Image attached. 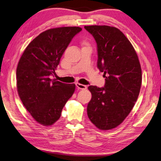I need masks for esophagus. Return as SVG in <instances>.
Listing matches in <instances>:
<instances>
[{"label": "esophagus", "mask_w": 161, "mask_h": 161, "mask_svg": "<svg viewBox=\"0 0 161 161\" xmlns=\"http://www.w3.org/2000/svg\"><path fill=\"white\" fill-rule=\"evenodd\" d=\"M75 86L78 89H81V90H85V89L87 88V86L86 85H83V84H80L78 83H76Z\"/></svg>", "instance_id": "34e87169"}]
</instances>
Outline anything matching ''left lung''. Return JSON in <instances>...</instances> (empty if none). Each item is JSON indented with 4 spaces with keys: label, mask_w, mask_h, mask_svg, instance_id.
I'll list each match as a JSON object with an SVG mask.
<instances>
[{
    "label": "left lung",
    "mask_w": 161,
    "mask_h": 161,
    "mask_svg": "<svg viewBox=\"0 0 161 161\" xmlns=\"http://www.w3.org/2000/svg\"><path fill=\"white\" fill-rule=\"evenodd\" d=\"M97 43L98 65L104 73L103 88L90 86L89 119L101 130L119 125L133 109L140 93L142 71L132 44L119 29L108 25L84 26Z\"/></svg>",
    "instance_id": "1"
}]
</instances>
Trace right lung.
I'll use <instances>...</instances> for the list:
<instances>
[{
	"mask_svg": "<svg viewBox=\"0 0 161 161\" xmlns=\"http://www.w3.org/2000/svg\"><path fill=\"white\" fill-rule=\"evenodd\" d=\"M80 27L48 29L26 47L18 63L17 90L26 110L40 124L48 126L59 119L75 85L51 79L63 53Z\"/></svg>",
	"mask_w": 161,
	"mask_h": 161,
	"instance_id": "1",
	"label": "right lung"
}]
</instances>
